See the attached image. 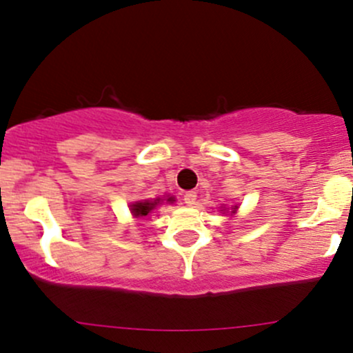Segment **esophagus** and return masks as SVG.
Wrapping results in <instances>:
<instances>
[{"mask_svg":"<svg viewBox=\"0 0 353 353\" xmlns=\"http://www.w3.org/2000/svg\"><path fill=\"white\" fill-rule=\"evenodd\" d=\"M196 199H197V194L194 192V190H189V192L184 194V202L188 205H194L196 204Z\"/></svg>","mask_w":353,"mask_h":353,"instance_id":"1","label":"esophagus"}]
</instances>
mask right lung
Wrapping results in <instances>:
<instances>
[{
  "label": "right lung",
  "instance_id": "add662e5",
  "mask_svg": "<svg viewBox=\"0 0 353 353\" xmlns=\"http://www.w3.org/2000/svg\"><path fill=\"white\" fill-rule=\"evenodd\" d=\"M168 201H172V197H169ZM157 202H159V199H156V201H139V202H136V204L131 205L132 216H134V217H144V216H148V214L151 212V210L156 209Z\"/></svg>",
  "mask_w": 353,
  "mask_h": 353
}]
</instances>
